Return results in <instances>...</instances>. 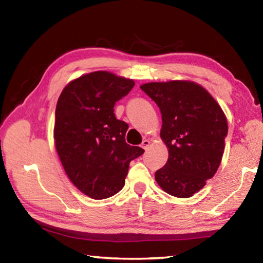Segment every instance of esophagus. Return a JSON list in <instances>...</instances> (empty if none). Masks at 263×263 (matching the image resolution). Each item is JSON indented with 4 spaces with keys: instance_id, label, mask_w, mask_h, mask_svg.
<instances>
[{
    "instance_id": "34e87169",
    "label": "esophagus",
    "mask_w": 263,
    "mask_h": 263,
    "mask_svg": "<svg viewBox=\"0 0 263 263\" xmlns=\"http://www.w3.org/2000/svg\"><path fill=\"white\" fill-rule=\"evenodd\" d=\"M149 146H151V141H149L148 139L142 140V142H141V147L144 148L145 151H147V149L149 148Z\"/></svg>"
}]
</instances>
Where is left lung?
<instances>
[{
  "instance_id": "left-lung-1",
  "label": "left lung",
  "mask_w": 263,
  "mask_h": 263,
  "mask_svg": "<svg viewBox=\"0 0 263 263\" xmlns=\"http://www.w3.org/2000/svg\"><path fill=\"white\" fill-rule=\"evenodd\" d=\"M140 88L161 111L160 137L168 148L155 181L167 194L191 197L216 174L228 136V121L216 100L193 81L149 82Z\"/></svg>"
}]
</instances>
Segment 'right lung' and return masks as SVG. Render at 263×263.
<instances>
[{
  "instance_id": "obj_1",
  "label": "right lung",
  "mask_w": 263,
  "mask_h": 263,
  "mask_svg": "<svg viewBox=\"0 0 263 263\" xmlns=\"http://www.w3.org/2000/svg\"><path fill=\"white\" fill-rule=\"evenodd\" d=\"M135 86L131 79L99 70L70 81L55 109L54 140L66 174L84 195L108 198L125 184L128 166L144 153L126 144L128 125L114 106Z\"/></svg>"
}]
</instances>
